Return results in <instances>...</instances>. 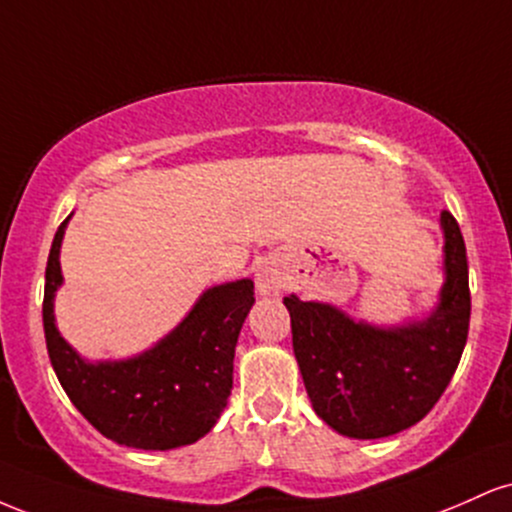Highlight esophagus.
Returning <instances> with one entry per match:
<instances>
[{"label": "esophagus", "instance_id": "1", "mask_svg": "<svg viewBox=\"0 0 512 512\" xmlns=\"http://www.w3.org/2000/svg\"><path fill=\"white\" fill-rule=\"evenodd\" d=\"M255 284H257V291H260V296H272V293L281 289V276L274 267L262 264V267H257Z\"/></svg>", "mask_w": 512, "mask_h": 512}]
</instances>
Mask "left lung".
I'll return each mask as SVG.
<instances>
[{
	"mask_svg": "<svg viewBox=\"0 0 512 512\" xmlns=\"http://www.w3.org/2000/svg\"><path fill=\"white\" fill-rule=\"evenodd\" d=\"M445 284L428 320L378 330L325 303L286 296L293 354L315 414L349 438H385L436 407L455 375L469 332V269L464 238L450 211Z\"/></svg>",
	"mask_w": 512,
	"mask_h": 512,
	"instance_id": "1",
	"label": "left lung"
}]
</instances>
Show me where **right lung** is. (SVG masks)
<instances>
[{
	"instance_id": "1",
	"label": "right lung",
	"mask_w": 512,
	"mask_h": 512,
	"mask_svg": "<svg viewBox=\"0 0 512 512\" xmlns=\"http://www.w3.org/2000/svg\"><path fill=\"white\" fill-rule=\"evenodd\" d=\"M62 221L45 269L43 327L57 380L84 419L127 448L170 450L211 431L233 387L240 327L255 303L250 279L214 286L154 349L129 361L86 363L60 337L52 298L62 284Z\"/></svg>"
}]
</instances>
